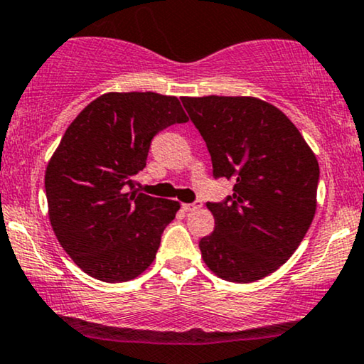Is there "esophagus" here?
Listing matches in <instances>:
<instances>
[{
    "label": "esophagus",
    "instance_id": "obj_1",
    "mask_svg": "<svg viewBox=\"0 0 364 364\" xmlns=\"http://www.w3.org/2000/svg\"><path fill=\"white\" fill-rule=\"evenodd\" d=\"M201 208V201H195V203H183V210L185 211H196Z\"/></svg>",
    "mask_w": 364,
    "mask_h": 364
}]
</instances>
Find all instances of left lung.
<instances>
[{"label": "left lung", "mask_w": 364, "mask_h": 364, "mask_svg": "<svg viewBox=\"0 0 364 364\" xmlns=\"http://www.w3.org/2000/svg\"><path fill=\"white\" fill-rule=\"evenodd\" d=\"M210 151L215 178L233 195L208 203L215 230L200 240L205 264L228 282L275 272L301 245L317 206L319 164L282 110L257 97H183Z\"/></svg>", "instance_id": "left-lung-1"}]
</instances>
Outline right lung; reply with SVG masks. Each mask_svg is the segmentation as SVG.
<instances>
[{"instance_id":"add662e5","label":"right lung","mask_w":364,"mask_h":364,"mask_svg":"<svg viewBox=\"0 0 364 364\" xmlns=\"http://www.w3.org/2000/svg\"><path fill=\"white\" fill-rule=\"evenodd\" d=\"M181 122L188 116L173 95L107 92L67 127L45 171L48 218L90 277L127 282L153 264L179 203L134 191L132 178L146 166L151 139Z\"/></svg>"}]
</instances>
